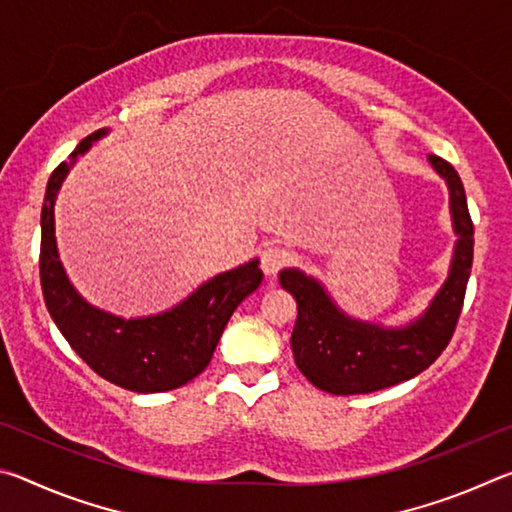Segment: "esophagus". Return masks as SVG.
<instances>
[{
	"label": "esophagus",
	"instance_id": "obj_1",
	"mask_svg": "<svg viewBox=\"0 0 512 512\" xmlns=\"http://www.w3.org/2000/svg\"><path fill=\"white\" fill-rule=\"evenodd\" d=\"M259 262H262V271L266 275H275L282 266L291 262V253L284 246H266L259 255Z\"/></svg>",
	"mask_w": 512,
	"mask_h": 512
}]
</instances>
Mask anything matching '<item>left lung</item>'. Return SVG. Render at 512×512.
<instances>
[{
	"mask_svg": "<svg viewBox=\"0 0 512 512\" xmlns=\"http://www.w3.org/2000/svg\"><path fill=\"white\" fill-rule=\"evenodd\" d=\"M429 162L449 187L458 241L443 289L418 320L395 329L354 320L334 305L314 277L298 268L280 273V284L298 302L291 334L296 366L320 391L357 395L395 386L427 370L452 341L472 271L474 225L461 176L438 155H429Z\"/></svg>",
	"mask_w": 512,
	"mask_h": 512,
	"instance_id": "obj_1",
	"label": "left lung"
}]
</instances>
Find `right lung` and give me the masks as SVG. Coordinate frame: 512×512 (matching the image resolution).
I'll return each instance as SVG.
<instances>
[{
    "label": "right lung",
    "instance_id": "1",
    "mask_svg": "<svg viewBox=\"0 0 512 512\" xmlns=\"http://www.w3.org/2000/svg\"><path fill=\"white\" fill-rule=\"evenodd\" d=\"M106 133L101 128L85 137L72 153V162H60L47 183L40 214L42 296L60 334L97 375L135 393L173 391L207 368L232 311L262 284L264 273L257 266L259 259H253L207 280L164 314L146 318L126 320L85 302L58 259L54 203L76 155Z\"/></svg>",
    "mask_w": 512,
    "mask_h": 512
}]
</instances>
